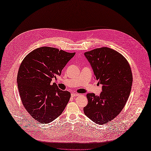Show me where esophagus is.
<instances>
[{
	"instance_id": "1",
	"label": "esophagus",
	"mask_w": 151,
	"mask_h": 151,
	"mask_svg": "<svg viewBox=\"0 0 151 151\" xmlns=\"http://www.w3.org/2000/svg\"><path fill=\"white\" fill-rule=\"evenodd\" d=\"M79 94H77V93H71V96L72 97H75V96H79Z\"/></svg>"
}]
</instances>
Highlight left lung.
I'll return each mask as SVG.
<instances>
[{"label":"left lung","instance_id":"left-lung-1","mask_svg":"<svg viewBox=\"0 0 151 151\" xmlns=\"http://www.w3.org/2000/svg\"><path fill=\"white\" fill-rule=\"evenodd\" d=\"M84 55L103 87L99 96L87 94L88 104L84 112L96 123L103 125L119 115L127 101L133 81L131 68L121 53L108 47L94 49Z\"/></svg>","mask_w":151,"mask_h":151}]
</instances>
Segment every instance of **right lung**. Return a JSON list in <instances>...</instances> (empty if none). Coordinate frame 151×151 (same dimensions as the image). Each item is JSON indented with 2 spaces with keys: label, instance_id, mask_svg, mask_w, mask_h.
I'll list each match as a JSON object with an SVG mask.
<instances>
[{
  "label": "right lung",
  "instance_id": "add662e5",
  "mask_svg": "<svg viewBox=\"0 0 151 151\" xmlns=\"http://www.w3.org/2000/svg\"><path fill=\"white\" fill-rule=\"evenodd\" d=\"M76 53L48 47L36 48L21 62L17 77L22 104L35 120L49 123L64 110L70 93L51 83Z\"/></svg>",
  "mask_w": 151,
  "mask_h": 151
}]
</instances>
